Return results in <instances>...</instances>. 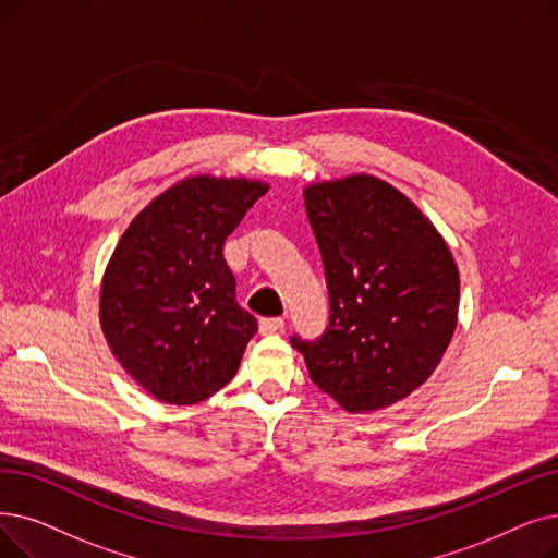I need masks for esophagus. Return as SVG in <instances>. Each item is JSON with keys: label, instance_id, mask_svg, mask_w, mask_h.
I'll return each mask as SVG.
<instances>
[{"label": "esophagus", "instance_id": "obj_1", "mask_svg": "<svg viewBox=\"0 0 558 558\" xmlns=\"http://www.w3.org/2000/svg\"><path fill=\"white\" fill-rule=\"evenodd\" d=\"M282 328H284V319H280V317H271V319L259 322V332L262 335H274V332H280Z\"/></svg>", "mask_w": 558, "mask_h": 558}]
</instances>
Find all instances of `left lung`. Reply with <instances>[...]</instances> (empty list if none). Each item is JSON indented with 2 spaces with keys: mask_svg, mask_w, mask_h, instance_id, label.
Returning <instances> with one entry per match:
<instances>
[{
  "mask_svg": "<svg viewBox=\"0 0 558 558\" xmlns=\"http://www.w3.org/2000/svg\"><path fill=\"white\" fill-rule=\"evenodd\" d=\"M305 209L324 259L330 317L292 337L312 383L349 413L405 399L440 365L458 322L460 280L442 234L374 175L310 184Z\"/></svg>",
  "mask_w": 558,
  "mask_h": 558,
  "instance_id": "obj_1",
  "label": "left lung"
}]
</instances>
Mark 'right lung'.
Masks as SVG:
<instances>
[{"mask_svg": "<svg viewBox=\"0 0 558 558\" xmlns=\"http://www.w3.org/2000/svg\"><path fill=\"white\" fill-rule=\"evenodd\" d=\"M266 191L244 178H186L120 236L100 324L116 360L155 399L191 405L234 378L257 319L236 303L223 244Z\"/></svg>", "mask_w": 558, "mask_h": 558, "instance_id": "1", "label": "right lung"}]
</instances>
